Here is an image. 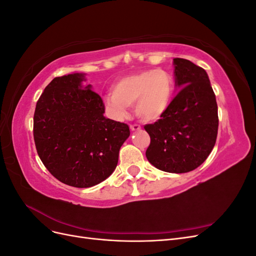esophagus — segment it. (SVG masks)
I'll return each mask as SVG.
<instances>
[{
  "instance_id": "1",
  "label": "esophagus",
  "mask_w": 256,
  "mask_h": 256,
  "mask_svg": "<svg viewBox=\"0 0 256 256\" xmlns=\"http://www.w3.org/2000/svg\"><path fill=\"white\" fill-rule=\"evenodd\" d=\"M130 129L132 131H138L141 129V126L140 125H130Z\"/></svg>"
}]
</instances>
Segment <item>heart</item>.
Masks as SVG:
<instances>
[{"label": "heart", "instance_id": "b5f03b06", "mask_svg": "<svg viewBox=\"0 0 256 256\" xmlns=\"http://www.w3.org/2000/svg\"><path fill=\"white\" fill-rule=\"evenodd\" d=\"M174 94L172 76L162 69H150L129 74L112 85V94L104 96V104L114 118H126L128 108L143 122L158 120L171 106Z\"/></svg>", "mask_w": 256, "mask_h": 256}]
</instances>
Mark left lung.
<instances>
[{
	"mask_svg": "<svg viewBox=\"0 0 256 256\" xmlns=\"http://www.w3.org/2000/svg\"><path fill=\"white\" fill-rule=\"evenodd\" d=\"M175 84L182 88L161 118L144 126L150 136V164L168 173H187L212 152L218 134V106L208 74L192 62L173 60Z\"/></svg>",
	"mask_w": 256,
	"mask_h": 256,
	"instance_id": "obj_1",
	"label": "left lung"
}]
</instances>
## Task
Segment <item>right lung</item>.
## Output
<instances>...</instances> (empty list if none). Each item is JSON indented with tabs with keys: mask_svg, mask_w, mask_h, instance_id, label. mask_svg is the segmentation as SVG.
<instances>
[{
	"mask_svg": "<svg viewBox=\"0 0 256 256\" xmlns=\"http://www.w3.org/2000/svg\"><path fill=\"white\" fill-rule=\"evenodd\" d=\"M85 74L54 78L44 88L34 113L37 154L48 171L63 184L90 188L116 168L128 125L104 116L102 99L84 86Z\"/></svg>",
	"mask_w": 256,
	"mask_h": 256,
	"instance_id": "right-lung-1",
	"label": "right lung"
}]
</instances>
